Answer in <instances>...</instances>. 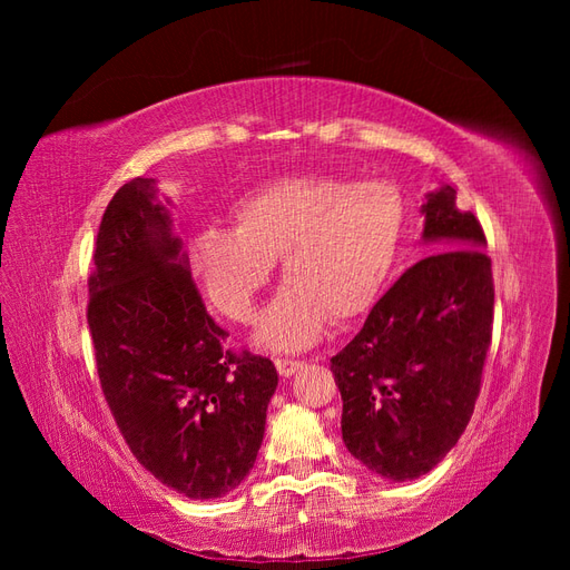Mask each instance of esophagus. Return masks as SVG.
Segmentation results:
<instances>
[{"instance_id":"esophagus-1","label":"esophagus","mask_w":570,"mask_h":570,"mask_svg":"<svg viewBox=\"0 0 570 570\" xmlns=\"http://www.w3.org/2000/svg\"><path fill=\"white\" fill-rule=\"evenodd\" d=\"M275 368H278V373L283 377H289V375H295L299 368H304V361H297V358H275Z\"/></svg>"}]
</instances>
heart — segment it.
<instances>
[{
  "mask_svg": "<svg viewBox=\"0 0 570 570\" xmlns=\"http://www.w3.org/2000/svg\"><path fill=\"white\" fill-rule=\"evenodd\" d=\"M406 206L385 180L287 176L235 206V230H202L189 262L223 316L249 323L283 256L287 283L258 323L256 342L275 352L316 344L331 316L350 321L381 295L400 254Z\"/></svg>",
  "mask_w": 570,
  "mask_h": 570,
  "instance_id": "1",
  "label": "heart"
}]
</instances>
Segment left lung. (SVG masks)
<instances>
[{
    "mask_svg": "<svg viewBox=\"0 0 570 570\" xmlns=\"http://www.w3.org/2000/svg\"><path fill=\"white\" fill-rule=\"evenodd\" d=\"M433 252L375 302L358 335L331 358L342 394V440L387 480L421 478L473 416L492 342L494 283L473 212L442 185L425 197Z\"/></svg>",
    "mask_w": 570,
    "mask_h": 570,
    "instance_id": "1",
    "label": "left lung"
}]
</instances>
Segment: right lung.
I'll list each match as a JSON object with an SVG mask.
<instances>
[{
	"instance_id": "add662e5",
	"label": "right lung",
	"mask_w": 570,
	"mask_h": 570,
	"mask_svg": "<svg viewBox=\"0 0 570 570\" xmlns=\"http://www.w3.org/2000/svg\"><path fill=\"white\" fill-rule=\"evenodd\" d=\"M88 287L101 392L135 459L189 499L235 490L262 446L278 371L226 350L157 180L132 178L109 202Z\"/></svg>"
}]
</instances>
